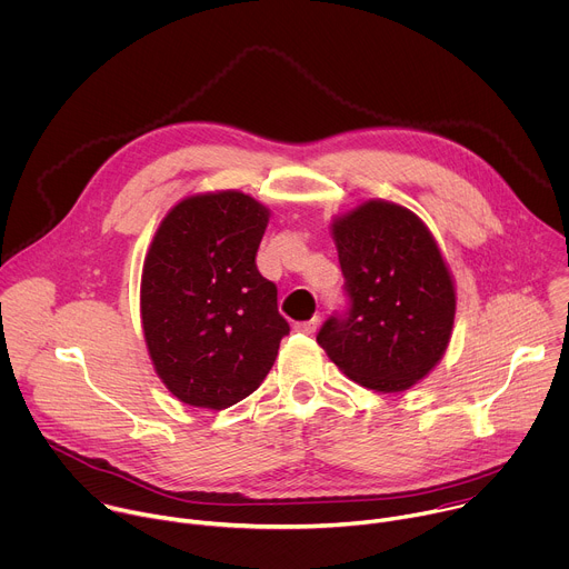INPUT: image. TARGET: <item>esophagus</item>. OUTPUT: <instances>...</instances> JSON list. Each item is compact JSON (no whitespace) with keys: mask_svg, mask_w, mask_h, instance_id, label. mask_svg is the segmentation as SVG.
<instances>
[{"mask_svg":"<svg viewBox=\"0 0 569 569\" xmlns=\"http://www.w3.org/2000/svg\"><path fill=\"white\" fill-rule=\"evenodd\" d=\"M293 329H296V331H300V333H313V331L318 329V318H311V320H302V322H296V325H293Z\"/></svg>","mask_w":569,"mask_h":569,"instance_id":"obj_1","label":"esophagus"}]
</instances>
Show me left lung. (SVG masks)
Listing matches in <instances>:
<instances>
[{"label":"left lung","mask_w":569,"mask_h":569,"mask_svg":"<svg viewBox=\"0 0 569 569\" xmlns=\"http://www.w3.org/2000/svg\"><path fill=\"white\" fill-rule=\"evenodd\" d=\"M329 231L352 309L316 340L336 368L375 392H406L443 359L456 322V280L428 226L406 206L366 199Z\"/></svg>","instance_id":"left-lung-1"}]
</instances>
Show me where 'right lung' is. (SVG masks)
<instances>
[{"label":"right lung","mask_w":569,"mask_h":569,"mask_svg":"<svg viewBox=\"0 0 569 569\" xmlns=\"http://www.w3.org/2000/svg\"><path fill=\"white\" fill-rule=\"evenodd\" d=\"M271 210L240 190L197 192L161 219L141 273L157 377L186 406L223 410L260 388L289 333L256 253Z\"/></svg>","instance_id":"1"}]
</instances>
